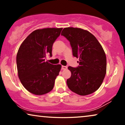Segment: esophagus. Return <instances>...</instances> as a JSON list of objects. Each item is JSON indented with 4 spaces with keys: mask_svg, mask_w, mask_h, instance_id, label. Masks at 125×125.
Returning <instances> with one entry per match:
<instances>
[{
    "mask_svg": "<svg viewBox=\"0 0 125 125\" xmlns=\"http://www.w3.org/2000/svg\"><path fill=\"white\" fill-rule=\"evenodd\" d=\"M66 69H67V66H63V65L61 66V69H62V70H66Z\"/></svg>",
    "mask_w": 125,
    "mask_h": 125,
    "instance_id": "1",
    "label": "esophagus"
}]
</instances>
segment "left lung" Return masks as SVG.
<instances>
[{
    "instance_id": "1",
    "label": "left lung",
    "mask_w": 125,
    "mask_h": 125,
    "mask_svg": "<svg viewBox=\"0 0 125 125\" xmlns=\"http://www.w3.org/2000/svg\"><path fill=\"white\" fill-rule=\"evenodd\" d=\"M70 42L74 57L79 58V65L68 66L71 77L66 83L69 89L81 95L96 91L106 73L105 53L94 36L88 31L68 27L61 32Z\"/></svg>"
}]
</instances>
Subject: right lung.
Here are the masks:
<instances>
[{
	"label": "right lung",
	"mask_w": 125,
	"mask_h": 125,
	"mask_svg": "<svg viewBox=\"0 0 125 125\" xmlns=\"http://www.w3.org/2000/svg\"><path fill=\"white\" fill-rule=\"evenodd\" d=\"M62 28H48L34 31L24 40L16 56L19 78L23 86L35 95H42L53 89L61 65L45 61L52 57L53 44Z\"/></svg>",
	"instance_id": "1"
}]
</instances>
